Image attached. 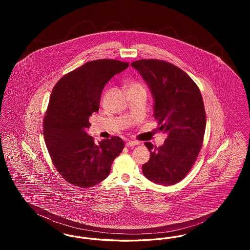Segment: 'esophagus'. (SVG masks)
I'll list each match as a JSON object with an SVG mask.
<instances>
[{
    "instance_id": "34e87169",
    "label": "esophagus",
    "mask_w": 250,
    "mask_h": 250,
    "mask_svg": "<svg viewBox=\"0 0 250 250\" xmlns=\"http://www.w3.org/2000/svg\"><path fill=\"white\" fill-rule=\"evenodd\" d=\"M139 144V143H137V142H133V141H127L126 142V146L127 147H133V146H136V145H138Z\"/></svg>"
}]
</instances>
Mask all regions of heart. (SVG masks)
<instances>
[{
	"label": "heart",
	"instance_id": "b5f03b06",
	"mask_svg": "<svg viewBox=\"0 0 250 250\" xmlns=\"http://www.w3.org/2000/svg\"><path fill=\"white\" fill-rule=\"evenodd\" d=\"M129 89H144L143 88V85L140 83H132L129 85Z\"/></svg>",
	"mask_w": 250,
	"mask_h": 250
}]
</instances>
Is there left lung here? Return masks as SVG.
Instances as JSON below:
<instances>
[{
	"instance_id": "8db88e82",
	"label": "left lung",
	"mask_w": 250,
	"mask_h": 250,
	"mask_svg": "<svg viewBox=\"0 0 250 250\" xmlns=\"http://www.w3.org/2000/svg\"><path fill=\"white\" fill-rule=\"evenodd\" d=\"M131 66L149 87L154 117L167 134L158 148L145 143L151 155L143 174L157 185H174L188 173L202 148L206 126L202 94L186 72L165 61L139 60Z\"/></svg>"
}]
</instances>
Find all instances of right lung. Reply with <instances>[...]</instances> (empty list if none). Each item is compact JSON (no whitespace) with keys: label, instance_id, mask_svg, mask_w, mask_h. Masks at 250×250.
<instances>
[{"label":"right lung","instance_id":"1","mask_svg":"<svg viewBox=\"0 0 250 250\" xmlns=\"http://www.w3.org/2000/svg\"><path fill=\"white\" fill-rule=\"evenodd\" d=\"M128 65L117 60L88 62L63 76L52 90L44 138L60 174L76 187L91 188L107 178L125 147L119 137L95 143L87 130L90 117L99 109L105 85Z\"/></svg>","mask_w":250,"mask_h":250}]
</instances>
